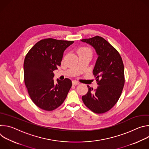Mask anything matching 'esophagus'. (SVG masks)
I'll return each mask as SVG.
<instances>
[{
  "label": "esophagus",
  "instance_id": "1",
  "mask_svg": "<svg viewBox=\"0 0 149 149\" xmlns=\"http://www.w3.org/2000/svg\"><path fill=\"white\" fill-rule=\"evenodd\" d=\"M72 84L74 85V86H77V85L79 84V82L77 81H72Z\"/></svg>",
  "mask_w": 149,
  "mask_h": 149
}]
</instances>
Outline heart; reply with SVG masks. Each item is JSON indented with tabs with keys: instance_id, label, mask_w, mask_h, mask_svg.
I'll return each instance as SVG.
<instances>
[{
	"instance_id": "heart-1",
	"label": "heart",
	"mask_w": 149,
	"mask_h": 149,
	"mask_svg": "<svg viewBox=\"0 0 149 149\" xmlns=\"http://www.w3.org/2000/svg\"><path fill=\"white\" fill-rule=\"evenodd\" d=\"M78 52V54H92L91 49L87 47H83L79 48Z\"/></svg>"
}]
</instances>
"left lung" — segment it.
I'll return each instance as SVG.
<instances>
[{"label":"left lung","instance_id":"obj_1","mask_svg":"<svg viewBox=\"0 0 149 149\" xmlns=\"http://www.w3.org/2000/svg\"><path fill=\"white\" fill-rule=\"evenodd\" d=\"M91 45L98 55L93 74L98 86H87L88 91L82 100L93 112L102 114L112 109L118 101L124 85V68L118 52L103 38L96 36L81 40Z\"/></svg>","mask_w":149,"mask_h":149}]
</instances>
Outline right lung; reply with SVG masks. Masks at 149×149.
<instances>
[{"instance_id": "right-lung-1", "label": "right lung", "mask_w": 149, "mask_h": 149, "mask_svg": "<svg viewBox=\"0 0 149 149\" xmlns=\"http://www.w3.org/2000/svg\"><path fill=\"white\" fill-rule=\"evenodd\" d=\"M74 41L52 38L42 39L29 50L24 63V81L28 94L40 109L52 111L63 102L72 86V81L65 78L56 79L54 71L61 64L63 52Z\"/></svg>"}]
</instances>
